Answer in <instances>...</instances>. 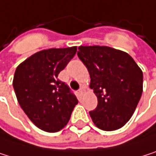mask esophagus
I'll list each match as a JSON object with an SVG mask.
<instances>
[{"instance_id": "esophagus-1", "label": "esophagus", "mask_w": 156, "mask_h": 156, "mask_svg": "<svg viewBox=\"0 0 156 156\" xmlns=\"http://www.w3.org/2000/svg\"><path fill=\"white\" fill-rule=\"evenodd\" d=\"M79 92H80V96H84V94H85V89L82 87V88H80V90H79Z\"/></svg>"}]
</instances>
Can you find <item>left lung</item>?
I'll use <instances>...</instances> for the list:
<instances>
[{"label":"left lung","mask_w":156,"mask_h":156,"mask_svg":"<svg viewBox=\"0 0 156 156\" xmlns=\"http://www.w3.org/2000/svg\"><path fill=\"white\" fill-rule=\"evenodd\" d=\"M77 56L88 68L90 88L98 98L97 108L90 112L94 124L103 131L122 128L141 99L142 69L126 52L105 45H81Z\"/></svg>","instance_id":"8db88e82"}]
</instances>
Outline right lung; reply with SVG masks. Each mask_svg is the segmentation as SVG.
<instances>
[{
    "instance_id": "right-lung-1",
    "label": "right lung",
    "mask_w": 156,
    "mask_h": 156,
    "mask_svg": "<svg viewBox=\"0 0 156 156\" xmlns=\"http://www.w3.org/2000/svg\"><path fill=\"white\" fill-rule=\"evenodd\" d=\"M76 46L39 51L16 68L12 86L17 101L31 122L47 133H56L68 122L76 97L57 76L74 57Z\"/></svg>"
}]
</instances>
